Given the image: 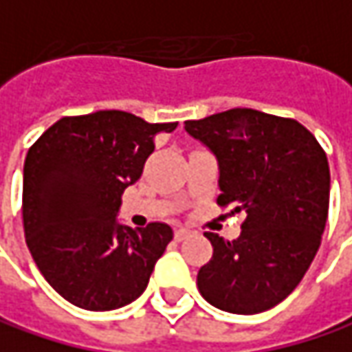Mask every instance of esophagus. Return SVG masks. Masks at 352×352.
Listing matches in <instances>:
<instances>
[{
  "instance_id": "obj_1",
  "label": "esophagus",
  "mask_w": 352,
  "mask_h": 352,
  "mask_svg": "<svg viewBox=\"0 0 352 352\" xmlns=\"http://www.w3.org/2000/svg\"><path fill=\"white\" fill-rule=\"evenodd\" d=\"M189 234H191V230H187V228H179V230H175V240L177 242H181V240H185Z\"/></svg>"
}]
</instances>
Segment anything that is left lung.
Returning <instances> with one entry per match:
<instances>
[{"mask_svg": "<svg viewBox=\"0 0 352 352\" xmlns=\"http://www.w3.org/2000/svg\"><path fill=\"white\" fill-rule=\"evenodd\" d=\"M185 130L219 160L217 203L246 212L236 240L205 232L212 258L197 274L222 311L262 314L287 298L314 262L329 214V161L298 120L232 108Z\"/></svg>", "mask_w": 352, "mask_h": 352, "instance_id": "1", "label": "left lung"}]
</instances>
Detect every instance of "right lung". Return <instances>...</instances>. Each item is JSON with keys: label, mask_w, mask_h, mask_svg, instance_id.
Listing matches in <instances>:
<instances>
[{"label": "right lung", "mask_w": 352, "mask_h": 352, "mask_svg": "<svg viewBox=\"0 0 352 352\" xmlns=\"http://www.w3.org/2000/svg\"><path fill=\"white\" fill-rule=\"evenodd\" d=\"M122 110L65 116L29 147L23 167L25 242L56 294L88 311H110L146 292L173 230L165 222H116L122 192L144 171L160 133Z\"/></svg>", "instance_id": "add662e5"}]
</instances>
